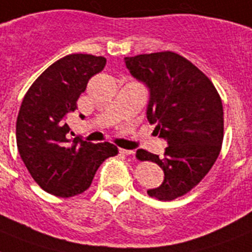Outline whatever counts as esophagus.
<instances>
[{
	"instance_id": "1",
	"label": "esophagus",
	"mask_w": 252,
	"mask_h": 252,
	"mask_svg": "<svg viewBox=\"0 0 252 252\" xmlns=\"http://www.w3.org/2000/svg\"><path fill=\"white\" fill-rule=\"evenodd\" d=\"M120 154H123V155H126V156H133L136 152L133 151V150H126V149H120L119 150Z\"/></svg>"
}]
</instances>
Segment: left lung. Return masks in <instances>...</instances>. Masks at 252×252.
I'll return each instance as SVG.
<instances>
[{
    "label": "left lung",
    "instance_id": "obj_1",
    "mask_svg": "<svg viewBox=\"0 0 252 252\" xmlns=\"http://www.w3.org/2000/svg\"><path fill=\"white\" fill-rule=\"evenodd\" d=\"M126 64L150 88L147 119L169 145L161 158L137 151L138 160L156 162L165 175L147 193L172 201L196 187L217 161L224 136L221 98L197 66L172 51L126 58Z\"/></svg>",
    "mask_w": 252,
    "mask_h": 252
}]
</instances>
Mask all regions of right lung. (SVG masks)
<instances>
[{"label": "right lung", "instance_id": "right-lung-1", "mask_svg": "<svg viewBox=\"0 0 252 252\" xmlns=\"http://www.w3.org/2000/svg\"><path fill=\"white\" fill-rule=\"evenodd\" d=\"M106 59L71 54L43 71L25 94L16 120L20 158L37 185L58 197H73L90 188L97 169L118 155L113 143H91L67 138V114L87 83L103 70Z\"/></svg>", "mask_w": 252, "mask_h": 252}]
</instances>
